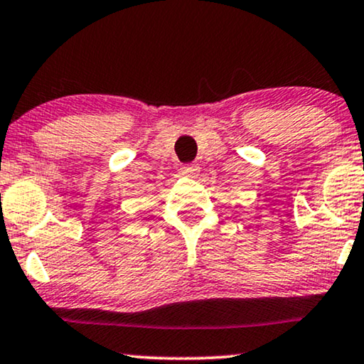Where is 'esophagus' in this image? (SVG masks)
<instances>
[{"mask_svg": "<svg viewBox=\"0 0 364 364\" xmlns=\"http://www.w3.org/2000/svg\"><path fill=\"white\" fill-rule=\"evenodd\" d=\"M181 173L188 177H197L198 173H200V167H198L197 164H187V166L181 167Z\"/></svg>", "mask_w": 364, "mask_h": 364, "instance_id": "obj_1", "label": "esophagus"}]
</instances>
